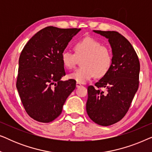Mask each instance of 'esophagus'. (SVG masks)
<instances>
[{
	"mask_svg": "<svg viewBox=\"0 0 152 152\" xmlns=\"http://www.w3.org/2000/svg\"><path fill=\"white\" fill-rule=\"evenodd\" d=\"M80 86H82V84H81L80 83L77 82L76 83V87H77V88H78V87H80Z\"/></svg>",
	"mask_w": 152,
	"mask_h": 152,
	"instance_id": "1",
	"label": "esophagus"
}]
</instances>
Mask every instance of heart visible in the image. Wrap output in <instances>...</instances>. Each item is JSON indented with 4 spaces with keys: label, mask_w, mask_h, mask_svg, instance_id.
Wrapping results in <instances>:
<instances>
[{
    "label": "heart",
    "mask_w": 152,
    "mask_h": 152,
    "mask_svg": "<svg viewBox=\"0 0 152 152\" xmlns=\"http://www.w3.org/2000/svg\"><path fill=\"white\" fill-rule=\"evenodd\" d=\"M75 53L65 50L61 53V61L68 69H73L82 60V67L69 75V78L80 84H84L94 77L105 75L111 68L113 57L109 48L102 45L99 41L92 37L80 40L75 43Z\"/></svg>",
    "instance_id": "heart-1"
}]
</instances>
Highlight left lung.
I'll return each mask as SVG.
<instances>
[{
    "label": "left lung",
    "instance_id": "8db88e82",
    "mask_svg": "<svg viewBox=\"0 0 152 152\" xmlns=\"http://www.w3.org/2000/svg\"><path fill=\"white\" fill-rule=\"evenodd\" d=\"M94 32L109 39L113 61L109 71L95 86L88 87L86 112L95 123L109 126L122 120L129 109L138 88L140 62L132 45L120 33Z\"/></svg>",
    "mask_w": 152,
    "mask_h": 152
}]
</instances>
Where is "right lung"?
<instances>
[{
	"label": "right lung",
	"instance_id": "add662e5",
	"mask_svg": "<svg viewBox=\"0 0 152 152\" xmlns=\"http://www.w3.org/2000/svg\"><path fill=\"white\" fill-rule=\"evenodd\" d=\"M80 29L48 26L36 33L25 45L18 60L16 88L29 116L48 123L61 113L76 87V81H61L66 75L61 53Z\"/></svg>",
	"mask_w": 152,
	"mask_h": 152
}]
</instances>
